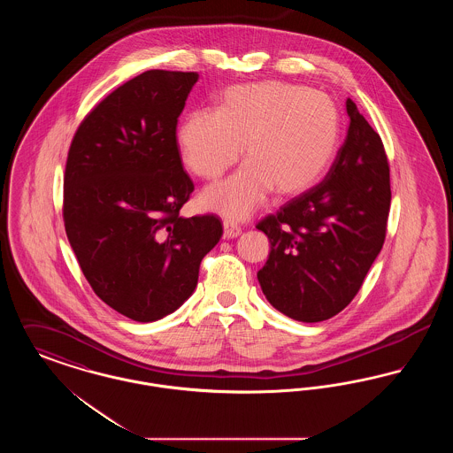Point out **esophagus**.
I'll return each mask as SVG.
<instances>
[{"mask_svg":"<svg viewBox=\"0 0 453 453\" xmlns=\"http://www.w3.org/2000/svg\"><path fill=\"white\" fill-rule=\"evenodd\" d=\"M241 234V227L231 222V220H224V239H233Z\"/></svg>","mask_w":453,"mask_h":453,"instance_id":"1","label":"esophagus"}]
</instances>
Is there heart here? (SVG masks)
Instances as JSON below:
<instances>
[{
    "instance_id": "heart-1",
    "label": "heart",
    "mask_w": 453,
    "mask_h": 453,
    "mask_svg": "<svg viewBox=\"0 0 453 453\" xmlns=\"http://www.w3.org/2000/svg\"><path fill=\"white\" fill-rule=\"evenodd\" d=\"M340 113L321 91L280 81L227 88L212 110H194L176 130L183 166L202 180H217L242 152L248 163L207 188L203 209L244 219L279 195L301 194L323 178L340 144Z\"/></svg>"
}]
</instances>
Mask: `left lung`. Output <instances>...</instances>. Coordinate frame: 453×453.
I'll return each instance as SVG.
<instances>
[{
    "mask_svg": "<svg viewBox=\"0 0 453 453\" xmlns=\"http://www.w3.org/2000/svg\"><path fill=\"white\" fill-rule=\"evenodd\" d=\"M349 127L323 181L259 220L272 244L261 290L285 316L326 321L358 294L382 250L390 209L388 154L348 98Z\"/></svg>",
    "mask_w": 453,
    "mask_h": 453,
    "instance_id": "left-lung-1",
    "label": "left lung"
}]
</instances>
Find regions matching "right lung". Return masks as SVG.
<instances>
[{
    "label": "right lung",
    "instance_id": "1",
    "mask_svg": "<svg viewBox=\"0 0 453 453\" xmlns=\"http://www.w3.org/2000/svg\"><path fill=\"white\" fill-rule=\"evenodd\" d=\"M198 73L151 69L111 91L76 130L65 173V234L93 292L139 323L194 294L222 236L216 216L180 217L194 192L176 124Z\"/></svg>",
    "mask_w": 453,
    "mask_h": 453
}]
</instances>
